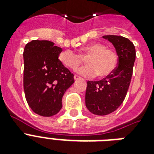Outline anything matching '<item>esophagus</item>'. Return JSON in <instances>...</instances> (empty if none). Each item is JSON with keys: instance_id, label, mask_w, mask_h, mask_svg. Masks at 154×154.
Segmentation results:
<instances>
[{"instance_id": "1", "label": "esophagus", "mask_w": 154, "mask_h": 154, "mask_svg": "<svg viewBox=\"0 0 154 154\" xmlns=\"http://www.w3.org/2000/svg\"><path fill=\"white\" fill-rule=\"evenodd\" d=\"M80 79H82L81 77H79V76H77V75H75L74 76V80L75 81H77V80H80Z\"/></svg>"}]
</instances>
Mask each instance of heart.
I'll list each match as a JSON object with an SVG mask.
<instances>
[{"instance_id":"b5f03b06","label":"heart","mask_w":154,"mask_h":154,"mask_svg":"<svg viewBox=\"0 0 154 154\" xmlns=\"http://www.w3.org/2000/svg\"><path fill=\"white\" fill-rule=\"evenodd\" d=\"M88 65L78 70L80 74L86 77H106L113 72L117 65V56L101 43H92L83 47L80 54L72 50H64L59 54L63 65L72 70L77 69L84 62Z\"/></svg>"}]
</instances>
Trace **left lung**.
Returning <instances> with one entry per match:
<instances>
[{
  "instance_id": "left-lung-1",
  "label": "left lung",
  "mask_w": 154,
  "mask_h": 154,
  "mask_svg": "<svg viewBox=\"0 0 154 154\" xmlns=\"http://www.w3.org/2000/svg\"><path fill=\"white\" fill-rule=\"evenodd\" d=\"M116 49L118 64L112 73L98 82H87L85 105L95 115L104 116L114 112L124 101L133 75L136 58L134 45L128 38L105 35Z\"/></svg>"
}]
</instances>
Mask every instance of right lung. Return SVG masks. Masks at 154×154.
Masks as SVG:
<instances>
[{"instance_id":"1","label":"right lung","mask_w":154,"mask_h":154,"mask_svg":"<svg viewBox=\"0 0 154 154\" xmlns=\"http://www.w3.org/2000/svg\"><path fill=\"white\" fill-rule=\"evenodd\" d=\"M62 49L49 41L33 40L24 49V90L35 113L52 117L62 108V97L74 75L58 59Z\"/></svg>"}]
</instances>
